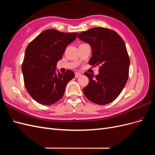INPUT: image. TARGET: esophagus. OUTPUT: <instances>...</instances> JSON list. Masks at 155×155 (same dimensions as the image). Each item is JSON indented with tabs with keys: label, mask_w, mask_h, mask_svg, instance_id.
<instances>
[{
	"label": "esophagus",
	"mask_w": 155,
	"mask_h": 155,
	"mask_svg": "<svg viewBox=\"0 0 155 155\" xmlns=\"http://www.w3.org/2000/svg\"><path fill=\"white\" fill-rule=\"evenodd\" d=\"M81 75L82 74L80 72H76V73H75V77H76V78H79V77H80Z\"/></svg>",
	"instance_id": "obj_1"
}]
</instances>
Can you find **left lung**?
<instances>
[{"label": "left lung", "instance_id": "obj_1", "mask_svg": "<svg viewBox=\"0 0 155 155\" xmlns=\"http://www.w3.org/2000/svg\"><path fill=\"white\" fill-rule=\"evenodd\" d=\"M78 37L91 46L88 63L101 65L97 76L84 74L89 79L83 88L84 94L94 104H110L120 95L128 79L130 60L124 41L116 31L101 27L82 31Z\"/></svg>", "mask_w": 155, "mask_h": 155}]
</instances>
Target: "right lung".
<instances>
[{
  "mask_svg": "<svg viewBox=\"0 0 155 155\" xmlns=\"http://www.w3.org/2000/svg\"><path fill=\"white\" fill-rule=\"evenodd\" d=\"M78 33L46 30L28 45L22 64L25 85L39 104L51 105L62 98L65 88L75 75L72 70L60 73L57 63L62 59L67 45L76 39Z\"/></svg>",
  "mask_w": 155,
  "mask_h": 155,
  "instance_id": "add662e5",
  "label": "right lung"
}]
</instances>
